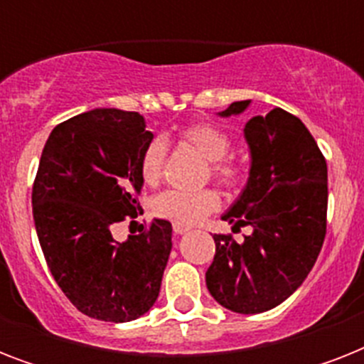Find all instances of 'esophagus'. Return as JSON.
I'll return each instance as SVG.
<instances>
[{
	"instance_id": "obj_1",
	"label": "esophagus",
	"mask_w": 364,
	"mask_h": 364,
	"mask_svg": "<svg viewBox=\"0 0 364 364\" xmlns=\"http://www.w3.org/2000/svg\"><path fill=\"white\" fill-rule=\"evenodd\" d=\"M173 232L185 234V232H188V227H183V225H173Z\"/></svg>"
}]
</instances>
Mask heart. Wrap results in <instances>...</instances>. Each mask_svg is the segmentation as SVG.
<instances>
[{
	"mask_svg": "<svg viewBox=\"0 0 364 364\" xmlns=\"http://www.w3.org/2000/svg\"><path fill=\"white\" fill-rule=\"evenodd\" d=\"M181 137L188 145H193L204 159L211 160V176L227 188H238L243 181V171L236 162L227 159L232 147L230 136L227 132L210 124V122H196L183 128ZM168 145L164 139L154 137L143 149L139 160V171L147 183H156L164 173ZM221 198L213 188L202 191H181L170 188L160 193L153 202L154 213L162 219L173 221L176 225H196L204 217L219 210Z\"/></svg>",
	"mask_w": 364,
	"mask_h": 364,
	"instance_id": "b5f03b06",
	"label": "heart"
}]
</instances>
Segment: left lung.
Listing matches in <instances>:
<instances>
[{
    "instance_id": "obj_1",
    "label": "left lung",
    "mask_w": 364,
    "mask_h": 364,
    "mask_svg": "<svg viewBox=\"0 0 364 364\" xmlns=\"http://www.w3.org/2000/svg\"><path fill=\"white\" fill-rule=\"evenodd\" d=\"M249 100L219 117L240 115ZM247 185L223 221L253 232L236 242L215 234V257L205 272L211 296L236 314H262L302 285L327 234V162L299 117L282 107L249 119Z\"/></svg>"
}]
</instances>
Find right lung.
<instances>
[{"mask_svg":"<svg viewBox=\"0 0 364 364\" xmlns=\"http://www.w3.org/2000/svg\"><path fill=\"white\" fill-rule=\"evenodd\" d=\"M153 139L136 111L92 109L60 122L39 160L31 205L54 282L77 310L126 323L159 299L171 251V225L115 242L111 228L143 210L137 202L143 149Z\"/></svg>","mask_w":364,"mask_h":364,"instance_id":"obj_1","label":"right lung"}]
</instances>
